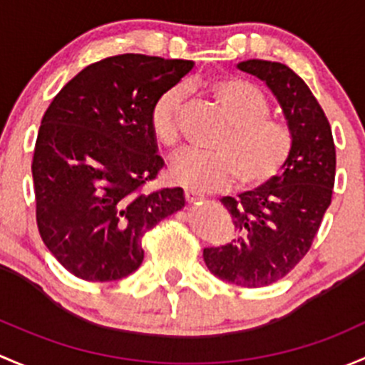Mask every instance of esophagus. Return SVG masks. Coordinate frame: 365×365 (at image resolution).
Returning <instances> with one entry per match:
<instances>
[{"instance_id": "1", "label": "esophagus", "mask_w": 365, "mask_h": 365, "mask_svg": "<svg viewBox=\"0 0 365 365\" xmlns=\"http://www.w3.org/2000/svg\"><path fill=\"white\" fill-rule=\"evenodd\" d=\"M184 198H186L187 205H193V204H197V202L202 200V197H198V195H195V193H186L184 195Z\"/></svg>"}]
</instances>
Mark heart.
Wrapping results in <instances>:
<instances>
[{"mask_svg":"<svg viewBox=\"0 0 365 365\" xmlns=\"http://www.w3.org/2000/svg\"><path fill=\"white\" fill-rule=\"evenodd\" d=\"M228 121V130L212 153H184L170 165V179L198 193L225 190L239 178L242 187H260L279 178L290 163L295 133L290 125L270 115V103L260 89L242 78H217L205 86ZM184 91L172 86L149 112V126L163 148L181 140Z\"/></svg>","mask_w":365,"mask_h":365,"instance_id":"heart-1","label":"heart"}]
</instances>
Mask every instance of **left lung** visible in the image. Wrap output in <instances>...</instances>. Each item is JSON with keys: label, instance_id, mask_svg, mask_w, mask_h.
<instances>
[{"label": "left lung", "instance_id": "obj_1", "mask_svg": "<svg viewBox=\"0 0 365 365\" xmlns=\"http://www.w3.org/2000/svg\"><path fill=\"white\" fill-rule=\"evenodd\" d=\"M237 66L272 89L295 133V149L272 182L237 198H221L237 237L227 246L205 247L204 262L220 279L262 288L283 279L311 250L332 202L336 145L325 112L294 70L262 59Z\"/></svg>", "mask_w": 365, "mask_h": 365}]
</instances>
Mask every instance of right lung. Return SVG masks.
<instances>
[{"instance_id":"obj_1","label":"right lung","mask_w":365,"mask_h":365,"mask_svg":"<svg viewBox=\"0 0 365 365\" xmlns=\"http://www.w3.org/2000/svg\"><path fill=\"white\" fill-rule=\"evenodd\" d=\"M191 68L184 59L112 56L78 71L45 110L31 163L36 225L73 276L126 277L144 260L145 232L184 207L181 187L145 191L163 168L149 112Z\"/></svg>"}]
</instances>
